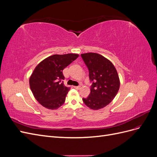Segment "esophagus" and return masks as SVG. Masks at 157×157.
Masks as SVG:
<instances>
[{"instance_id": "esophagus-1", "label": "esophagus", "mask_w": 157, "mask_h": 157, "mask_svg": "<svg viewBox=\"0 0 157 157\" xmlns=\"http://www.w3.org/2000/svg\"><path fill=\"white\" fill-rule=\"evenodd\" d=\"M74 88H75V89H77V90H78V89H80V86H74Z\"/></svg>"}]
</instances>
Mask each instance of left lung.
I'll list each match as a JSON object with an SVG mask.
<instances>
[{
  "label": "left lung",
  "mask_w": 157,
  "mask_h": 157,
  "mask_svg": "<svg viewBox=\"0 0 157 157\" xmlns=\"http://www.w3.org/2000/svg\"><path fill=\"white\" fill-rule=\"evenodd\" d=\"M89 71L92 84L88 98H82L87 107L98 110L107 106L115 98L120 88L117 71L111 61L96 53L81 54Z\"/></svg>",
  "instance_id": "left-lung-1"
}]
</instances>
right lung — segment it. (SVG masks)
I'll use <instances>...</instances> for the list:
<instances>
[{"mask_svg": "<svg viewBox=\"0 0 157 157\" xmlns=\"http://www.w3.org/2000/svg\"><path fill=\"white\" fill-rule=\"evenodd\" d=\"M77 54H55L42 60L29 78L30 88L33 96L40 105L54 110L65 101L70 90L65 86L63 70L78 57Z\"/></svg>", "mask_w": 157, "mask_h": 157, "instance_id": "1", "label": "right lung"}]
</instances>
